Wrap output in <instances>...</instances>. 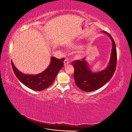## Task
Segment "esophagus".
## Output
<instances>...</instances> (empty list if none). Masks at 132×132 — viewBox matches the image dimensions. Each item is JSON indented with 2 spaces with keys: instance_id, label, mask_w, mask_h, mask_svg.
<instances>
[{
  "instance_id": "obj_1",
  "label": "esophagus",
  "mask_w": 132,
  "mask_h": 132,
  "mask_svg": "<svg viewBox=\"0 0 132 132\" xmlns=\"http://www.w3.org/2000/svg\"><path fill=\"white\" fill-rule=\"evenodd\" d=\"M69 63H70V61H69V60L68 59V58L65 59L64 61V64L65 65H67V64H69Z\"/></svg>"
}]
</instances>
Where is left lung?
Returning a JSON list of instances; mask_svg holds the SVG:
<instances>
[{
    "instance_id": "left-lung-1",
    "label": "left lung",
    "mask_w": 132,
    "mask_h": 132,
    "mask_svg": "<svg viewBox=\"0 0 132 132\" xmlns=\"http://www.w3.org/2000/svg\"><path fill=\"white\" fill-rule=\"evenodd\" d=\"M112 42V48L109 65L106 69L97 73H93L87 66L85 58L81 61L73 62L74 68V78L75 84L81 90L91 92L98 89L104 85L113 77L117 65V51L116 44L112 37L106 31Z\"/></svg>"
}]
</instances>
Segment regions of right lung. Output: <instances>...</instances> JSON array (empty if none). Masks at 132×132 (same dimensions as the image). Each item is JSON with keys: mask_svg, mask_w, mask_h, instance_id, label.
Returning a JSON list of instances; mask_svg holds the SVG:
<instances>
[{"mask_svg": "<svg viewBox=\"0 0 132 132\" xmlns=\"http://www.w3.org/2000/svg\"><path fill=\"white\" fill-rule=\"evenodd\" d=\"M64 58L58 59L52 57L51 63L47 68L37 75L23 74L17 69L12 61L11 66L15 75L23 84L32 90L42 91L52 84L59 70L64 65Z\"/></svg>", "mask_w": 132, "mask_h": 132, "instance_id": "right-lung-1", "label": "right lung"}]
</instances>
